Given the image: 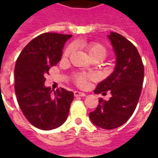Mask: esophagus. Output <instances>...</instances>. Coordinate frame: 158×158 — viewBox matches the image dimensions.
Wrapping results in <instances>:
<instances>
[{
  "label": "esophagus",
  "instance_id": "esophagus-1",
  "mask_svg": "<svg viewBox=\"0 0 158 158\" xmlns=\"http://www.w3.org/2000/svg\"><path fill=\"white\" fill-rule=\"evenodd\" d=\"M73 94H74V96H85V94L84 92H80V91H74L73 92Z\"/></svg>",
  "mask_w": 158,
  "mask_h": 158
}]
</instances>
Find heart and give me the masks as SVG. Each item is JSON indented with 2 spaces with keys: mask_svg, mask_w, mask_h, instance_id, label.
I'll return each mask as SVG.
<instances>
[{
  "mask_svg": "<svg viewBox=\"0 0 158 158\" xmlns=\"http://www.w3.org/2000/svg\"><path fill=\"white\" fill-rule=\"evenodd\" d=\"M84 46L91 59H97L99 61H102L106 58L107 55L106 47L102 44L98 43V42H90V43L84 45ZM73 50V45H69L63 52V57L64 58L69 57L70 54L72 53ZM90 78H91L90 76L86 75L85 73H78L74 76V81L79 86H84L86 85L87 80Z\"/></svg>",
  "mask_w": 158,
  "mask_h": 158,
  "instance_id": "b5f03b06",
  "label": "heart"
}]
</instances>
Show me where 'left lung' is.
Wrapping results in <instances>:
<instances>
[{
  "label": "left lung",
  "mask_w": 158,
  "mask_h": 158,
  "mask_svg": "<svg viewBox=\"0 0 158 158\" xmlns=\"http://www.w3.org/2000/svg\"><path fill=\"white\" fill-rule=\"evenodd\" d=\"M108 38L115 52L116 66L94 92L106 95L109 91L112 96L108 101L100 98L89 118L100 128L113 129L127 122L135 110L142 89L144 65L136 47L125 37L112 32Z\"/></svg>",
  "instance_id": "left-lung-1"
}]
</instances>
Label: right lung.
Wrapping results in <instances>:
<instances>
[{"instance_id": "obj_1", "label": "right lung", "mask_w": 158, "mask_h": 158, "mask_svg": "<svg viewBox=\"0 0 158 158\" xmlns=\"http://www.w3.org/2000/svg\"><path fill=\"white\" fill-rule=\"evenodd\" d=\"M71 35L44 33L33 39L19 56L15 65L16 96L23 115L31 124L51 130L65 122L73 93L61 88L52 94L45 87V74L61 60L62 49Z\"/></svg>"}]
</instances>
